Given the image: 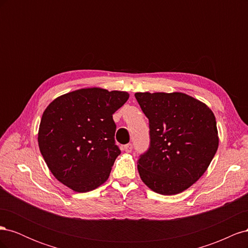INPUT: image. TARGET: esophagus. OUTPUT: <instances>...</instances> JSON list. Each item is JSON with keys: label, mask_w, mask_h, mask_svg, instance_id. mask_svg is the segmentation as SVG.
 Segmentation results:
<instances>
[{"label": "esophagus", "mask_w": 248, "mask_h": 248, "mask_svg": "<svg viewBox=\"0 0 248 248\" xmlns=\"http://www.w3.org/2000/svg\"><path fill=\"white\" fill-rule=\"evenodd\" d=\"M123 150L126 153H130L132 151V145L131 144H127L125 146H123Z\"/></svg>", "instance_id": "obj_1"}]
</instances>
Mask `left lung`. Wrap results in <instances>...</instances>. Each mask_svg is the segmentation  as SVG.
<instances>
[{
  "label": "left lung",
  "mask_w": 248,
  "mask_h": 248,
  "mask_svg": "<svg viewBox=\"0 0 248 248\" xmlns=\"http://www.w3.org/2000/svg\"><path fill=\"white\" fill-rule=\"evenodd\" d=\"M134 96L149 119L151 139L138 161L141 181L163 196L189 188L207 170L218 148L213 111L181 92Z\"/></svg>",
  "instance_id": "left-lung-1"
}]
</instances>
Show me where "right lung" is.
I'll return each mask as SVG.
<instances>
[{
    "instance_id": "obj_1",
    "label": "right lung",
    "mask_w": 248,
    "mask_h": 248,
    "mask_svg": "<svg viewBox=\"0 0 248 248\" xmlns=\"http://www.w3.org/2000/svg\"><path fill=\"white\" fill-rule=\"evenodd\" d=\"M124 91L85 88L52 100L43 115L38 145L58 181L76 192L107 181L121 153L115 144L112 114L128 100Z\"/></svg>"
}]
</instances>
